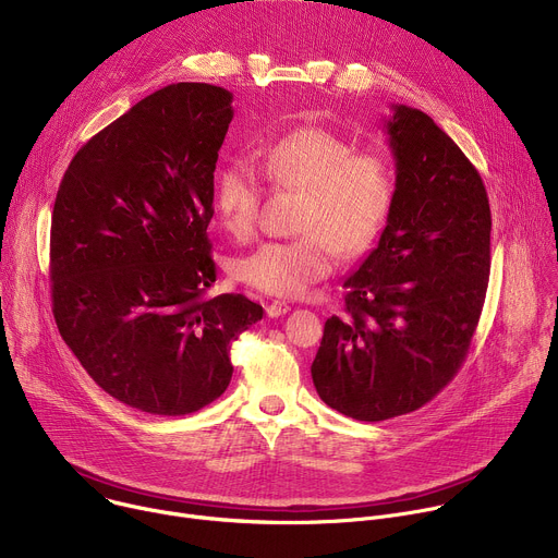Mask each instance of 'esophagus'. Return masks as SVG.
Wrapping results in <instances>:
<instances>
[{"label":"esophagus","instance_id":"esophagus-1","mask_svg":"<svg viewBox=\"0 0 558 558\" xmlns=\"http://www.w3.org/2000/svg\"><path fill=\"white\" fill-rule=\"evenodd\" d=\"M291 311V304L289 302H282V300H274L269 306H267V315L269 317H280L284 313Z\"/></svg>","mask_w":558,"mask_h":558}]
</instances>
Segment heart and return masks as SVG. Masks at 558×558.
<instances>
[{
  "label": "heart",
  "mask_w": 558,
  "mask_h": 558,
  "mask_svg": "<svg viewBox=\"0 0 558 558\" xmlns=\"http://www.w3.org/2000/svg\"><path fill=\"white\" fill-rule=\"evenodd\" d=\"M260 168L276 185L302 192L291 241L265 243L238 256L231 276L278 298H298L342 258L364 254L384 231L395 177L379 151H353L351 143L325 128H300L260 151ZM260 177L245 163L225 166L214 181V211L233 235H250L258 220Z\"/></svg>",
  "instance_id": "b5f03b06"
}]
</instances>
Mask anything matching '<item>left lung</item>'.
<instances>
[{
    "label": "left lung",
    "instance_id": "obj_1",
    "mask_svg": "<svg viewBox=\"0 0 558 558\" xmlns=\"http://www.w3.org/2000/svg\"><path fill=\"white\" fill-rule=\"evenodd\" d=\"M395 203L377 247L344 280L311 364L320 400L360 422L422 409L463 364L490 276V203L457 143L392 106Z\"/></svg>",
    "mask_w": 558,
    "mask_h": 558
}]
</instances>
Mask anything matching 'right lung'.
<instances>
[{
	"label": "right lung",
	"mask_w": 558,
	"mask_h": 558,
	"mask_svg": "<svg viewBox=\"0 0 558 558\" xmlns=\"http://www.w3.org/2000/svg\"><path fill=\"white\" fill-rule=\"evenodd\" d=\"M233 95L172 84L74 154L50 225L52 313L63 342L114 400L179 417L229 386L231 342L263 320L216 282L207 225Z\"/></svg>",
	"instance_id": "1"
}]
</instances>
